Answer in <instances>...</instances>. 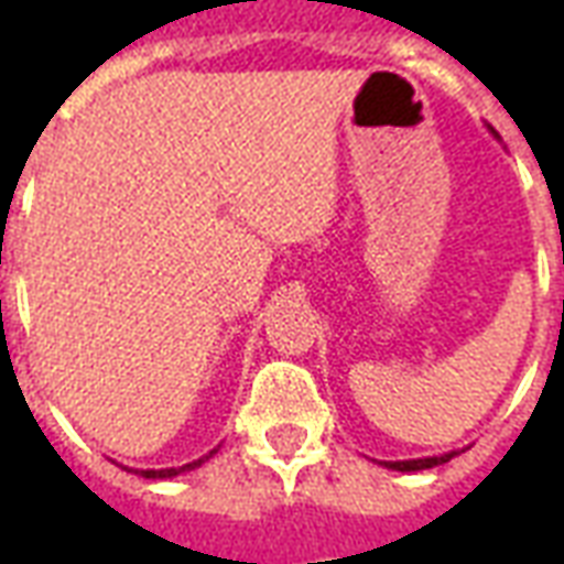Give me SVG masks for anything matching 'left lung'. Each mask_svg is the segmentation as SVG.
Listing matches in <instances>:
<instances>
[{
  "mask_svg": "<svg viewBox=\"0 0 564 564\" xmlns=\"http://www.w3.org/2000/svg\"><path fill=\"white\" fill-rule=\"evenodd\" d=\"M492 135L498 139V132L492 127H486ZM456 456V449L453 453H444V456H425V459H402V462H380V465H387L392 471H425V468H435V465H444Z\"/></svg>",
  "mask_w": 564,
  "mask_h": 564,
  "instance_id": "left-lung-1",
  "label": "left lung"
}]
</instances>
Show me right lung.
<instances>
[{
	"label": "right lung",
	"instance_id": "add662e5",
	"mask_svg": "<svg viewBox=\"0 0 564 564\" xmlns=\"http://www.w3.org/2000/svg\"><path fill=\"white\" fill-rule=\"evenodd\" d=\"M217 449H220V447H214L208 453V456H202V459L186 462V465H181V468H160V471H156V468H148V471H139V468H135V474H141V477H148V480H169V477H177V474L193 471V468H198V465H205V462H208L210 456L217 453Z\"/></svg>",
	"mask_w": 564,
	"mask_h": 564
}]
</instances>
